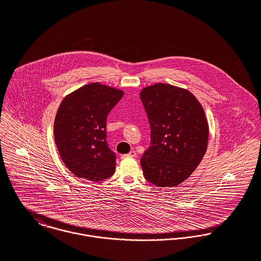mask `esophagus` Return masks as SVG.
<instances>
[{
	"instance_id": "1",
	"label": "esophagus",
	"mask_w": 261,
	"mask_h": 261,
	"mask_svg": "<svg viewBox=\"0 0 261 261\" xmlns=\"http://www.w3.org/2000/svg\"><path fill=\"white\" fill-rule=\"evenodd\" d=\"M127 156H133V158H136L137 156V151L136 150H130L128 153L126 154H122L121 158L124 159V158H127Z\"/></svg>"
}]
</instances>
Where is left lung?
<instances>
[{
    "mask_svg": "<svg viewBox=\"0 0 261 261\" xmlns=\"http://www.w3.org/2000/svg\"><path fill=\"white\" fill-rule=\"evenodd\" d=\"M141 99L150 126V145L141 159L144 176L155 186H177L206 152L209 128L204 110L190 91L166 83L144 88Z\"/></svg>",
    "mask_w": 261,
    "mask_h": 261,
    "instance_id": "obj_1",
    "label": "left lung"
}]
</instances>
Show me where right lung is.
<instances>
[{"label": "right lung", "instance_id": "1", "mask_svg": "<svg viewBox=\"0 0 261 261\" xmlns=\"http://www.w3.org/2000/svg\"><path fill=\"white\" fill-rule=\"evenodd\" d=\"M122 95L119 89L94 82L60 103L54 120L55 143L76 177L99 182L113 175L115 153L107 142V117Z\"/></svg>", "mask_w": 261, "mask_h": 261}]
</instances>
